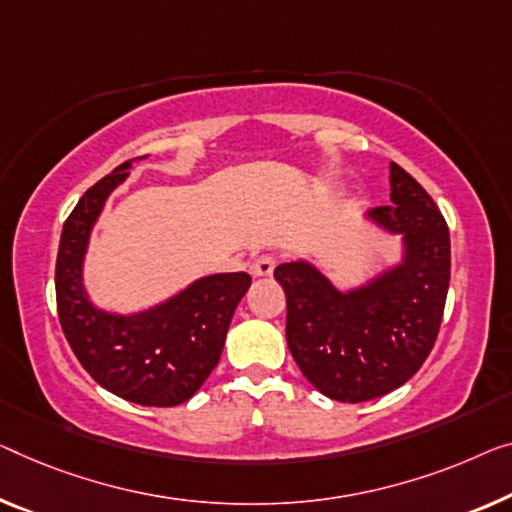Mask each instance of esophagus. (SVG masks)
I'll list each match as a JSON object with an SVG mask.
<instances>
[{"instance_id": "34e87169", "label": "esophagus", "mask_w": 512, "mask_h": 512, "mask_svg": "<svg viewBox=\"0 0 512 512\" xmlns=\"http://www.w3.org/2000/svg\"><path fill=\"white\" fill-rule=\"evenodd\" d=\"M276 264H278V259L273 255H262L255 259L253 269L250 271H253V276H257V278H266V276H271L273 269H276Z\"/></svg>"}]
</instances>
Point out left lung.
I'll return each mask as SVG.
<instances>
[{"label":"left lung","instance_id":"8db88e82","mask_svg":"<svg viewBox=\"0 0 512 512\" xmlns=\"http://www.w3.org/2000/svg\"><path fill=\"white\" fill-rule=\"evenodd\" d=\"M391 202L370 209L402 234L404 259L370 285L338 292L308 262L280 264L287 345L305 379L338 402H365L400 388L432 352L451 282V234L425 188L391 163Z\"/></svg>","mask_w":512,"mask_h":512}]
</instances>
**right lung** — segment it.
I'll return each instance as SVG.
<instances>
[{"label": "right lung", "instance_id": "right-lung-1", "mask_svg": "<svg viewBox=\"0 0 512 512\" xmlns=\"http://www.w3.org/2000/svg\"><path fill=\"white\" fill-rule=\"evenodd\" d=\"M128 167L131 160L94 183L66 218L55 269L59 324L82 368L103 388L142 407H174L193 398L218 365L236 305L253 278L243 271L200 278L131 317L94 308L82 287V259L91 227Z\"/></svg>", "mask_w": 512, "mask_h": 512}]
</instances>
